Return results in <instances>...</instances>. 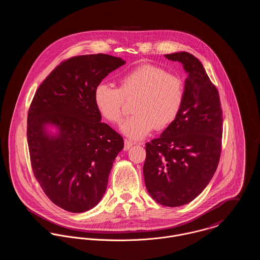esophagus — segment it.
Segmentation results:
<instances>
[{
    "instance_id": "34e87169",
    "label": "esophagus",
    "mask_w": 260,
    "mask_h": 260,
    "mask_svg": "<svg viewBox=\"0 0 260 260\" xmlns=\"http://www.w3.org/2000/svg\"><path fill=\"white\" fill-rule=\"evenodd\" d=\"M134 145V142L128 140V139H125L124 140V150H128L130 147H132Z\"/></svg>"
}]
</instances>
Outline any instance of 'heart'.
I'll return each instance as SVG.
<instances>
[{"instance_id":"heart-1","label":"heart","mask_w":260,"mask_h":260,"mask_svg":"<svg viewBox=\"0 0 260 260\" xmlns=\"http://www.w3.org/2000/svg\"><path fill=\"white\" fill-rule=\"evenodd\" d=\"M119 83V88L107 83L98 84L94 100L106 120L119 123L126 100L138 97L133 106L135 114L121 125L127 137L140 140L154 128H167L179 115L184 101V84L179 76L156 65L141 64L127 71Z\"/></svg>"}]
</instances>
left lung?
<instances>
[{"mask_svg": "<svg viewBox=\"0 0 260 260\" xmlns=\"http://www.w3.org/2000/svg\"><path fill=\"white\" fill-rule=\"evenodd\" d=\"M188 76L179 115L159 138L146 143L144 181L159 204L176 207L196 198L213 177L221 154L219 93L201 62L187 52L165 55Z\"/></svg>", "mask_w": 260, "mask_h": 260, "instance_id": "8db88e82", "label": "left lung"}]
</instances>
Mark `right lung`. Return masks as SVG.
<instances>
[{
	"label": "right lung",
	"instance_id": "add662e5",
	"mask_svg": "<svg viewBox=\"0 0 260 260\" xmlns=\"http://www.w3.org/2000/svg\"><path fill=\"white\" fill-rule=\"evenodd\" d=\"M125 63L106 54L64 60L42 82L30 105L27 138L34 176L48 198L69 212L99 203L124 147L121 135L101 122L94 91ZM48 123L58 128L56 137L45 133Z\"/></svg>",
	"mask_w": 260,
	"mask_h": 260
}]
</instances>
